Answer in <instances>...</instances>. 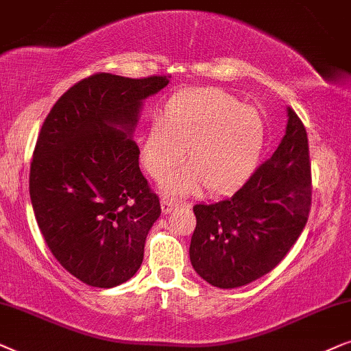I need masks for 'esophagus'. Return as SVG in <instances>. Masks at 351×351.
<instances>
[{
    "instance_id": "obj_1",
    "label": "esophagus",
    "mask_w": 351,
    "mask_h": 351,
    "mask_svg": "<svg viewBox=\"0 0 351 351\" xmlns=\"http://www.w3.org/2000/svg\"><path fill=\"white\" fill-rule=\"evenodd\" d=\"M160 205H162V212L167 215V213H171L173 210L176 208V205H178V202H176V200H173V199L162 197V200H160Z\"/></svg>"
}]
</instances>
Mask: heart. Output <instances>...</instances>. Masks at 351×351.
Listing matches in <instances>:
<instances>
[{
  "mask_svg": "<svg viewBox=\"0 0 351 351\" xmlns=\"http://www.w3.org/2000/svg\"><path fill=\"white\" fill-rule=\"evenodd\" d=\"M265 143V120L254 107L215 88L181 91L149 127L141 163L154 180H162L186 157L189 165L168 176L165 189L186 194L204 183L219 193L254 171Z\"/></svg>",
  "mask_w": 351,
  "mask_h": 351,
  "instance_id": "obj_1",
  "label": "heart"
}]
</instances>
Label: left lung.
<instances>
[{
    "instance_id": "obj_1",
    "label": "left lung",
    "mask_w": 351,
    "mask_h": 351,
    "mask_svg": "<svg viewBox=\"0 0 351 351\" xmlns=\"http://www.w3.org/2000/svg\"><path fill=\"white\" fill-rule=\"evenodd\" d=\"M287 117L281 144L242 188L218 202L194 205L191 263L215 287L234 289L265 276L281 263L308 221V136L291 107Z\"/></svg>"
}]
</instances>
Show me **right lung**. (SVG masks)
Wrapping results in <instances>:
<instances>
[{
    "label": "right lung",
    "instance_id": "1",
    "mask_svg": "<svg viewBox=\"0 0 351 351\" xmlns=\"http://www.w3.org/2000/svg\"><path fill=\"white\" fill-rule=\"evenodd\" d=\"M168 78L91 75L59 97L40 130L30 165L36 223L56 260L91 287L134 276L160 217L132 134L143 101Z\"/></svg>",
    "mask_w": 351,
    "mask_h": 351
}]
</instances>
